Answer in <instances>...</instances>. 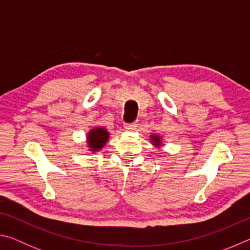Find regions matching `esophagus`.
I'll return each mask as SVG.
<instances>
[{
  "label": "esophagus",
  "mask_w": 250,
  "mask_h": 250,
  "mask_svg": "<svg viewBox=\"0 0 250 250\" xmlns=\"http://www.w3.org/2000/svg\"><path fill=\"white\" fill-rule=\"evenodd\" d=\"M125 126V129H128V130H134L138 126V122L137 121L131 122V124H126Z\"/></svg>",
  "instance_id": "34e87169"
}]
</instances>
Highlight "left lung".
I'll return each instance as SVG.
<instances>
[{
    "mask_svg": "<svg viewBox=\"0 0 250 250\" xmlns=\"http://www.w3.org/2000/svg\"><path fill=\"white\" fill-rule=\"evenodd\" d=\"M152 139L151 140L153 141V145L154 146H160V138H159V135H153V137H151Z\"/></svg>",
    "mask_w": 250,
    "mask_h": 250,
    "instance_id": "8db88e82",
    "label": "left lung"
}]
</instances>
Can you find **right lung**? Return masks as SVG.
Wrapping results in <instances>:
<instances>
[{
  "label": "right lung",
  "instance_id": "add662e5",
  "mask_svg": "<svg viewBox=\"0 0 250 250\" xmlns=\"http://www.w3.org/2000/svg\"><path fill=\"white\" fill-rule=\"evenodd\" d=\"M109 134L104 128H95L88 134V145L91 151H98L104 146L108 140Z\"/></svg>",
  "mask_w": 250,
  "mask_h": 250
}]
</instances>
